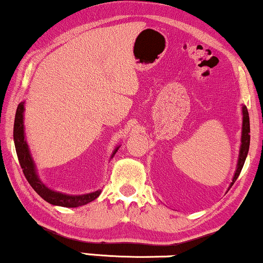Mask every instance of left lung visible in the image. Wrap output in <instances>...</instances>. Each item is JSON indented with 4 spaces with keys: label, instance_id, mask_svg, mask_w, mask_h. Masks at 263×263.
<instances>
[{
    "label": "left lung",
    "instance_id": "left-lung-1",
    "mask_svg": "<svg viewBox=\"0 0 263 263\" xmlns=\"http://www.w3.org/2000/svg\"><path fill=\"white\" fill-rule=\"evenodd\" d=\"M243 112V124H242V139H240V148H239V157H238V163H237V168L233 176L230 188L233 185V183L236 182V179L238 178V176L242 171L243 165L246 163L248 152H249V145H250V122H249V114H248V109L243 105L242 107Z\"/></svg>",
    "mask_w": 263,
    "mask_h": 263
}]
</instances>
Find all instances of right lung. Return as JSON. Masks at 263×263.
Segmentation results:
<instances>
[{"label":"right lung","mask_w":263,"mask_h":263,"mask_svg":"<svg viewBox=\"0 0 263 263\" xmlns=\"http://www.w3.org/2000/svg\"><path fill=\"white\" fill-rule=\"evenodd\" d=\"M24 111H25V102H21L17 105L16 114H15V121H14V143H15V149L17 154V159H19L20 166L23 168V172L26 177L27 182L30 183L34 192L38 194L42 199H44L46 202L53 204V206H62V207H79L84 206V204L91 202V201L96 200L97 197L100 195L102 190H96L93 193L82 194V195H68V194L59 193L55 190H51L48 188L44 183L41 181L38 177L37 170H35L34 161L32 159L30 149H28V145L25 140V130H24ZM120 146L116 147L112 152V158L115 153ZM110 158V159H111Z\"/></svg>","instance_id":"right-lung-1"}]
</instances>
